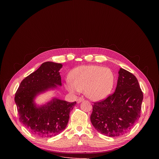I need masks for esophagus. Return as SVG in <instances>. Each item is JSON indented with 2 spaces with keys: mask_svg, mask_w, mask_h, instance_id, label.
<instances>
[{
  "mask_svg": "<svg viewBox=\"0 0 159 159\" xmlns=\"http://www.w3.org/2000/svg\"><path fill=\"white\" fill-rule=\"evenodd\" d=\"M84 101V99L82 98H78V99H77V103H80L81 102H82V101Z\"/></svg>",
  "mask_w": 159,
  "mask_h": 159,
  "instance_id": "34e87169",
  "label": "esophagus"
}]
</instances>
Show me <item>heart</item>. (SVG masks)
<instances>
[{"mask_svg":"<svg viewBox=\"0 0 159 159\" xmlns=\"http://www.w3.org/2000/svg\"><path fill=\"white\" fill-rule=\"evenodd\" d=\"M70 80L65 84L71 93L82 91L92 101H101L111 93L115 83V74L107 67L89 65L77 66L69 75Z\"/></svg>","mask_w":159,"mask_h":159,"instance_id":"b5f03b06","label":"heart"}]
</instances>
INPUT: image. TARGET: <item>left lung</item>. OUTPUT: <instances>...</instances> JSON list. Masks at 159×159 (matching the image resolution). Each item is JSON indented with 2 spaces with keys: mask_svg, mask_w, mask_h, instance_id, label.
<instances>
[{
  "mask_svg": "<svg viewBox=\"0 0 159 159\" xmlns=\"http://www.w3.org/2000/svg\"><path fill=\"white\" fill-rule=\"evenodd\" d=\"M143 98L137 79L120 68L115 92L94 103L90 121L101 134L111 137L123 135L140 117Z\"/></svg>",
  "mask_w": 159,
  "mask_h": 159,
  "instance_id": "left-lung-1",
  "label": "left lung"
}]
</instances>
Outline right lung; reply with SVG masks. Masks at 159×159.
Returning a JSON list of instances; mask_svg holds the SVG:
<instances>
[{
	"label": "right lung",
	"instance_id": "add662e5",
	"mask_svg": "<svg viewBox=\"0 0 159 159\" xmlns=\"http://www.w3.org/2000/svg\"><path fill=\"white\" fill-rule=\"evenodd\" d=\"M62 66L61 63L52 61L42 63L35 72L22 80L15 94L20 122L41 138H51L64 130L70 112L77 103L57 98L40 106L35 102L38 95L61 86L59 71Z\"/></svg>",
	"mask_w": 159,
	"mask_h": 159
}]
</instances>
